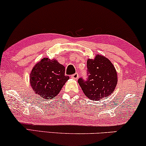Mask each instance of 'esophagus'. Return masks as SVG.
I'll list each match as a JSON object with an SVG mask.
<instances>
[{
  "label": "esophagus",
  "mask_w": 146,
  "mask_h": 146,
  "mask_svg": "<svg viewBox=\"0 0 146 146\" xmlns=\"http://www.w3.org/2000/svg\"><path fill=\"white\" fill-rule=\"evenodd\" d=\"M71 77V78H72V79H77L79 78V75H78V73H75V74L72 75Z\"/></svg>",
  "instance_id": "34e87169"
}]
</instances>
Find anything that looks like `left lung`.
Returning <instances> with one entry per match:
<instances>
[{"instance_id": "8db88e82", "label": "left lung", "mask_w": 146, "mask_h": 146, "mask_svg": "<svg viewBox=\"0 0 146 146\" xmlns=\"http://www.w3.org/2000/svg\"><path fill=\"white\" fill-rule=\"evenodd\" d=\"M86 79L80 77L78 83L84 94L92 100L108 98L117 84V74L113 64L106 57L96 55L87 61Z\"/></svg>"}]
</instances>
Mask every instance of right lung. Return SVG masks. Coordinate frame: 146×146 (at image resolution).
<instances>
[{
  "mask_svg": "<svg viewBox=\"0 0 146 146\" xmlns=\"http://www.w3.org/2000/svg\"><path fill=\"white\" fill-rule=\"evenodd\" d=\"M64 72L65 68L56 60L44 58L31 72L30 84L33 90L44 99L53 98L69 79Z\"/></svg>",
  "mask_w": 146,
  "mask_h": 146,
  "instance_id": "obj_1",
  "label": "right lung"
}]
</instances>
